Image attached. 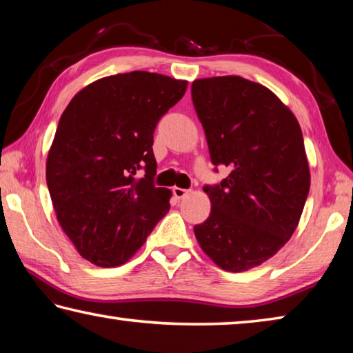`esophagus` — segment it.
I'll return each mask as SVG.
<instances>
[{
    "label": "esophagus",
    "instance_id": "34e87169",
    "mask_svg": "<svg viewBox=\"0 0 353 353\" xmlns=\"http://www.w3.org/2000/svg\"><path fill=\"white\" fill-rule=\"evenodd\" d=\"M172 193H174V196H176L177 199H185V198H187V196L190 194V190L174 187V188H172Z\"/></svg>",
    "mask_w": 353,
    "mask_h": 353
}]
</instances>
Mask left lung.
Segmentation results:
<instances>
[{
	"label": "left lung",
	"instance_id": "1",
	"mask_svg": "<svg viewBox=\"0 0 353 353\" xmlns=\"http://www.w3.org/2000/svg\"><path fill=\"white\" fill-rule=\"evenodd\" d=\"M191 97L213 165L229 176L204 187L210 216L194 225L214 265L243 272L282 249L310 191L303 137L288 107L261 83L241 76L196 79Z\"/></svg>",
	"mask_w": 353,
	"mask_h": 353
}]
</instances>
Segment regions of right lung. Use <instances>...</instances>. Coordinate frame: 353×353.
<instances>
[{
  "mask_svg": "<svg viewBox=\"0 0 353 353\" xmlns=\"http://www.w3.org/2000/svg\"><path fill=\"white\" fill-rule=\"evenodd\" d=\"M188 82L149 71L103 77L63 110L46 159L56 218L82 259L126 263L170 210L171 191L152 182L159 119ZM145 178H135L141 166Z\"/></svg>",
  "mask_w": 353,
  "mask_h": 353,
  "instance_id": "right-lung-1",
  "label": "right lung"
}]
</instances>
